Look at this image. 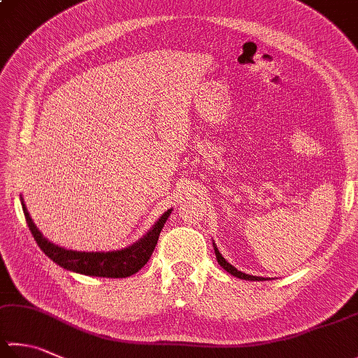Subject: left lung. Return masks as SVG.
<instances>
[{"label":"left lung","instance_id":"1","mask_svg":"<svg viewBox=\"0 0 358 358\" xmlns=\"http://www.w3.org/2000/svg\"><path fill=\"white\" fill-rule=\"evenodd\" d=\"M213 249H215V255H217L218 263H220V265H221L222 268L226 269V271H227L229 274H232V275H235V278L243 279V280H259V282H260V280H268L266 278H260V275H251V274H246V273H243V271H238L237 268L232 266L231 263H229V262L220 254L217 245H215V241H213Z\"/></svg>","mask_w":358,"mask_h":358}]
</instances>
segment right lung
Segmentation results:
<instances>
[{"mask_svg": "<svg viewBox=\"0 0 358 358\" xmlns=\"http://www.w3.org/2000/svg\"><path fill=\"white\" fill-rule=\"evenodd\" d=\"M22 207L26 222L32 234L34 240L37 241L40 249L48 255V257L57 263L59 266L64 269H69L73 273L85 274V275H95V278H129V275L136 274L138 269L146 265L150 260L154 248L157 245L159 235L162 227H164L165 221L170 217L173 208L166 210L162 217L154 222V226L148 231L143 237L138 241L132 243L131 246L117 249V251H96V252H85V251H73V249H65L52 241L43 237V234L38 231L36 222L32 221L31 215L28 212L24 201L22 198Z\"/></svg>", "mask_w": 358, "mask_h": 358, "instance_id": "right-lung-1", "label": "right lung"}]
</instances>
